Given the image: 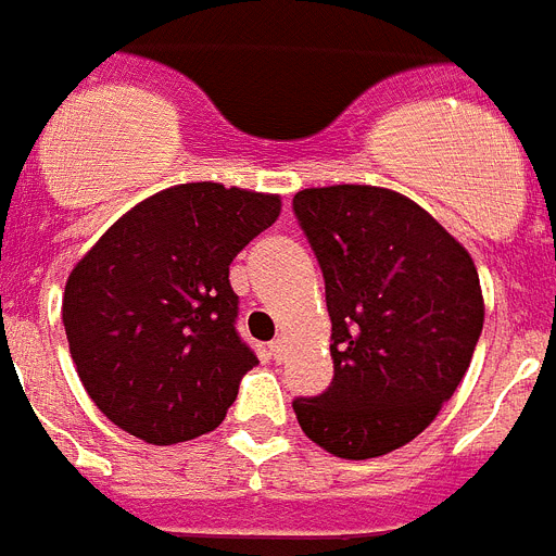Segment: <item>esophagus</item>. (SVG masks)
<instances>
[{"label": "esophagus", "mask_w": 556, "mask_h": 556, "mask_svg": "<svg viewBox=\"0 0 556 556\" xmlns=\"http://www.w3.org/2000/svg\"><path fill=\"white\" fill-rule=\"evenodd\" d=\"M269 350H273L275 361H283V338H275V341L269 343Z\"/></svg>", "instance_id": "esophagus-1"}]
</instances>
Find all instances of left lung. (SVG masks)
Here are the masks:
<instances>
[{"label": "left lung", "instance_id": "left-lung-1", "mask_svg": "<svg viewBox=\"0 0 556 556\" xmlns=\"http://www.w3.org/2000/svg\"><path fill=\"white\" fill-rule=\"evenodd\" d=\"M292 213L324 273L334 364L327 392L292 401L298 424L346 460L406 446L452 397L483 332L475 261L383 187H312Z\"/></svg>", "mask_w": 556, "mask_h": 556}]
</instances>
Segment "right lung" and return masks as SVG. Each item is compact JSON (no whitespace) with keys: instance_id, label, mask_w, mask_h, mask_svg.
I'll list each match as a JSON object with an SVG mask.
<instances>
[{"instance_id":"add662e5","label":"right lung","mask_w":556,"mask_h":556,"mask_svg":"<svg viewBox=\"0 0 556 556\" xmlns=\"http://www.w3.org/2000/svg\"><path fill=\"white\" fill-rule=\"evenodd\" d=\"M278 195L195 181L122 215L73 267L62 320L99 412L153 446L213 432L258 357L238 334L229 264Z\"/></svg>"}]
</instances>
